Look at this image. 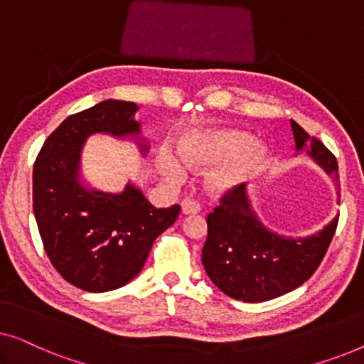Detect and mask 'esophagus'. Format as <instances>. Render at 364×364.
Returning a JSON list of instances; mask_svg holds the SVG:
<instances>
[{
	"label": "esophagus",
	"instance_id": "34e87169",
	"mask_svg": "<svg viewBox=\"0 0 364 364\" xmlns=\"http://www.w3.org/2000/svg\"><path fill=\"white\" fill-rule=\"evenodd\" d=\"M200 212V205L193 200H183L182 202V213L183 215H196V213Z\"/></svg>",
	"mask_w": 364,
	"mask_h": 364
}]
</instances>
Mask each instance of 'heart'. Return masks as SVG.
Returning a JSON list of instances; mask_svg holds the SVG:
<instances>
[{"label":"heart","instance_id":"heart-1","mask_svg":"<svg viewBox=\"0 0 364 364\" xmlns=\"http://www.w3.org/2000/svg\"><path fill=\"white\" fill-rule=\"evenodd\" d=\"M181 156L168 146H161L156 156L157 171L168 183H181L186 178V166L207 168L208 191L217 196L242 187L267 166L270 149L263 142L253 141L248 132L238 129H205L187 132L178 144Z\"/></svg>","mask_w":364,"mask_h":364}]
</instances>
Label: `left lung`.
<instances>
[{
    "mask_svg": "<svg viewBox=\"0 0 364 364\" xmlns=\"http://www.w3.org/2000/svg\"><path fill=\"white\" fill-rule=\"evenodd\" d=\"M295 156L305 152L328 176H338L336 157L295 121ZM340 193V187H336ZM207 217L202 263L218 290L245 303L267 301L295 290L320 265L335 235L338 215L306 237L273 232L260 220L245 186L235 188ZM340 203V198H338Z\"/></svg>",
    "mask_w": 364,
    "mask_h": 364,
    "instance_id": "left-lung-1",
    "label": "left lung"
}]
</instances>
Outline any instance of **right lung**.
I'll list each match as a JSON object with an SVG mask.
<instances>
[{"instance_id":"right-lung-1","label":"right lung","mask_w":364,"mask_h":364,"mask_svg":"<svg viewBox=\"0 0 364 364\" xmlns=\"http://www.w3.org/2000/svg\"><path fill=\"white\" fill-rule=\"evenodd\" d=\"M136 102L106 99L64 119L33 168V212L49 260L64 280L91 293L121 288L139 275L152 243L181 207L156 208L132 181L121 192L92 187L82 173L91 136L131 141L142 157L149 142Z\"/></svg>"}]
</instances>
